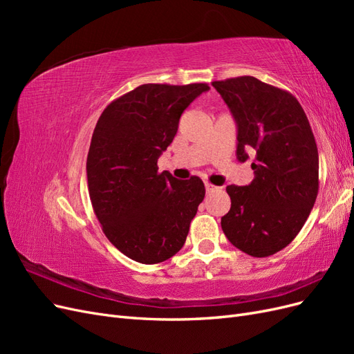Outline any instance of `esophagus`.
<instances>
[{
	"instance_id": "1",
	"label": "esophagus",
	"mask_w": 354,
	"mask_h": 354,
	"mask_svg": "<svg viewBox=\"0 0 354 354\" xmlns=\"http://www.w3.org/2000/svg\"><path fill=\"white\" fill-rule=\"evenodd\" d=\"M217 189H218L217 186H214V185H211V183H205V190H207V194H211V192L217 190Z\"/></svg>"
}]
</instances>
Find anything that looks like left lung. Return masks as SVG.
Here are the masks:
<instances>
[{"instance_id": "obj_1", "label": "left lung", "mask_w": 354, "mask_h": 354, "mask_svg": "<svg viewBox=\"0 0 354 354\" xmlns=\"http://www.w3.org/2000/svg\"><path fill=\"white\" fill-rule=\"evenodd\" d=\"M238 124V159H248L254 180L226 187L230 211L221 229L238 250L263 259L294 241L319 190V155L312 127L294 95L254 77L214 81Z\"/></svg>"}]
</instances>
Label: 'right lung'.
Returning <instances> with one entry per match:
<instances>
[{"mask_svg":"<svg viewBox=\"0 0 354 354\" xmlns=\"http://www.w3.org/2000/svg\"><path fill=\"white\" fill-rule=\"evenodd\" d=\"M208 84H143L106 106L87 156L88 194L115 248L142 264L171 259L185 245L205 198L196 176L159 173L158 158L173 142L181 113Z\"/></svg>","mask_w":354,"mask_h":354,"instance_id":"obj_1","label":"right lung"}]
</instances>
